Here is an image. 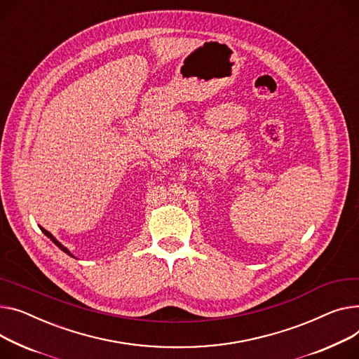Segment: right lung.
<instances>
[{"label": "right lung", "instance_id": "add662e5", "mask_svg": "<svg viewBox=\"0 0 359 359\" xmlns=\"http://www.w3.org/2000/svg\"><path fill=\"white\" fill-rule=\"evenodd\" d=\"M40 229H41V231H43V233H44V235H47V236H49V238H50V240H52V241H53V243H55V244H56V245H57V247H59V248H60V250H62V251H65V252H66V254H69V255H72V254H70V252H69V250H67V248H66V247H63V245H62V244H60V243H59V241H57V240H56V238H55V236H53V235H52V233H50V232H49V231H46V229H44V228H40ZM72 257H74V255H72Z\"/></svg>", "mask_w": 359, "mask_h": 359}]
</instances>
